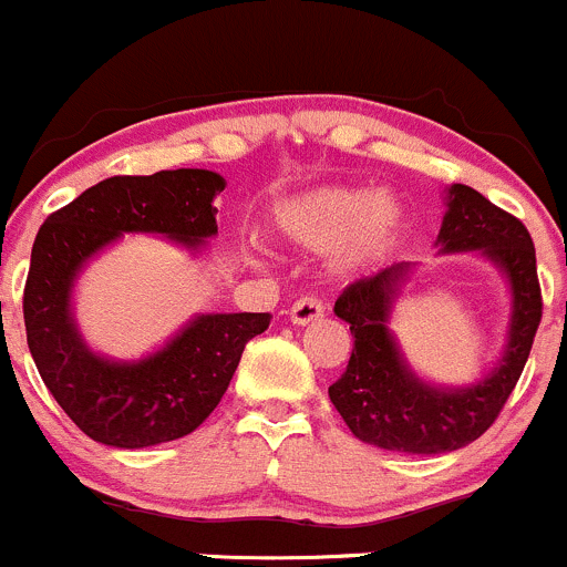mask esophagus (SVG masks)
Wrapping results in <instances>:
<instances>
[{
    "instance_id": "esophagus-1",
    "label": "esophagus",
    "mask_w": 567,
    "mask_h": 567,
    "mask_svg": "<svg viewBox=\"0 0 567 567\" xmlns=\"http://www.w3.org/2000/svg\"><path fill=\"white\" fill-rule=\"evenodd\" d=\"M323 312H326L323 301L316 299V296H305V299H299L293 307H290V320H293L296 326H307L312 323V320L323 318Z\"/></svg>"
}]
</instances>
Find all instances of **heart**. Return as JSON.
<instances>
[{"mask_svg":"<svg viewBox=\"0 0 567 567\" xmlns=\"http://www.w3.org/2000/svg\"><path fill=\"white\" fill-rule=\"evenodd\" d=\"M277 227L296 247L334 249L340 274H364L390 255L403 227V208L390 194L326 186L277 210Z\"/></svg>","mask_w":567,"mask_h":567,"instance_id":"heart-1","label":"heart"}]
</instances>
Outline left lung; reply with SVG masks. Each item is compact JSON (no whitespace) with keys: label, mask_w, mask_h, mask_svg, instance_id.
<instances>
[{"label":"left lung","mask_w":567,"mask_h":567,"mask_svg":"<svg viewBox=\"0 0 567 567\" xmlns=\"http://www.w3.org/2000/svg\"><path fill=\"white\" fill-rule=\"evenodd\" d=\"M439 247L480 249L511 282L513 316L505 357L477 384L461 390L431 386L405 364L386 323L411 274L409 262L357 279L334 301L337 318L351 326L353 351L346 373L329 386V398L353 436L394 453L442 455L483 436L522 379L543 316L535 244L527 227L472 186H450Z\"/></svg>","instance_id":"obj_1"}]
</instances>
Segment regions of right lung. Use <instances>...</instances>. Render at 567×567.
Returning <instances> with one entry per match:
<instances>
[{"instance_id":"obj_1","label":"right lung","mask_w":567,"mask_h":567,"mask_svg":"<svg viewBox=\"0 0 567 567\" xmlns=\"http://www.w3.org/2000/svg\"><path fill=\"white\" fill-rule=\"evenodd\" d=\"M210 169L114 175L40 225L24 285V326L35 368L79 431L120 450L175 442L205 422L230 386L244 346L271 323L268 312L197 316L162 351L112 362L87 348L71 312L84 262L123 233H156L186 249L216 236Z\"/></svg>"}]
</instances>
